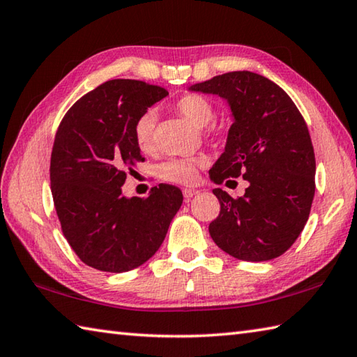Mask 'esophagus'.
Here are the masks:
<instances>
[{
  "mask_svg": "<svg viewBox=\"0 0 357 357\" xmlns=\"http://www.w3.org/2000/svg\"><path fill=\"white\" fill-rule=\"evenodd\" d=\"M198 193H199V190H197V188H184V190H183V195H184L185 199H190Z\"/></svg>",
  "mask_w": 357,
  "mask_h": 357,
  "instance_id": "1",
  "label": "esophagus"
}]
</instances>
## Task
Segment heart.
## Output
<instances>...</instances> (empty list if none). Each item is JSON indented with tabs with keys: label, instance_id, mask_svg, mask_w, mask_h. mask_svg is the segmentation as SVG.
Listing matches in <instances>:
<instances>
[{
	"label": "heart",
	"instance_id": "heart-1",
	"mask_svg": "<svg viewBox=\"0 0 357 357\" xmlns=\"http://www.w3.org/2000/svg\"><path fill=\"white\" fill-rule=\"evenodd\" d=\"M174 109L198 127H207L213 122L215 109L204 96L185 94L174 102ZM156 114L151 109L137 117L132 127V136L139 150L150 151L155 135ZM204 164L202 158H172L158 167V174L165 181L179 184L193 183L197 178L198 167Z\"/></svg>",
	"mask_w": 357,
	"mask_h": 357
}]
</instances>
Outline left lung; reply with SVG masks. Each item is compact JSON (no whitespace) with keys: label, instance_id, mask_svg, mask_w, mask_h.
<instances>
[{"label":"left lung","instance_id":"obj_1","mask_svg":"<svg viewBox=\"0 0 357 357\" xmlns=\"http://www.w3.org/2000/svg\"><path fill=\"white\" fill-rule=\"evenodd\" d=\"M226 99L234 116L225 153L208 172L215 184L243 176L234 199L213 188L221 211L208 226L216 246L244 261H268L288 250L308 221L316 158L305 119L266 77L234 71L188 88Z\"/></svg>","mask_w":357,"mask_h":357}]
</instances>
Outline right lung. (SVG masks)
I'll return each mask as SVG.
<instances>
[{"instance_id":"1","label":"right lung","mask_w":357,"mask_h":357,"mask_svg":"<svg viewBox=\"0 0 357 357\" xmlns=\"http://www.w3.org/2000/svg\"><path fill=\"white\" fill-rule=\"evenodd\" d=\"M167 89L141 80L102 83L60 122L51 155V192L69 246L88 266L127 272L158 252L183 204L178 187L159 184L127 198V172L141 162L132 127Z\"/></svg>"}]
</instances>
